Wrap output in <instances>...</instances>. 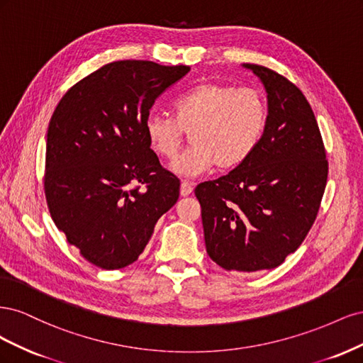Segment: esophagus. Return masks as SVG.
Listing matches in <instances>:
<instances>
[{
    "mask_svg": "<svg viewBox=\"0 0 363 363\" xmlns=\"http://www.w3.org/2000/svg\"><path fill=\"white\" fill-rule=\"evenodd\" d=\"M192 191H194V188H192V184L189 182H182V186H180V195L182 196L191 195Z\"/></svg>",
    "mask_w": 363,
    "mask_h": 363,
    "instance_id": "34e87169",
    "label": "esophagus"
}]
</instances>
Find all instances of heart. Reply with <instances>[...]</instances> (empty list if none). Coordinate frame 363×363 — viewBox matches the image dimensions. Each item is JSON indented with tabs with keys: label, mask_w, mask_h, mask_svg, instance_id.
<instances>
[{
	"label": "heart",
	"mask_w": 363,
	"mask_h": 363,
	"mask_svg": "<svg viewBox=\"0 0 363 363\" xmlns=\"http://www.w3.org/2000/svg\"><path fill=\"white\" fill-rule=\"evenodd\" d=\"M268 123L267 100L251 87L207 82L192 87L174 103V116L152 113L145 119L151 150L172 159L186 135L192 145L175 159L172 168L194 177L207 169H235L260 144Z\"/></svg>",
	"instance_id": "obj_1"
}]
</instances>
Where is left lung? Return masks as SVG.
I'll use <instances>...</instances> for the list:
<instances>
[{
    "mask_svg": "<svg viewBox=\"0 0 363 363\" xmlns=\"http://www.w3.org/2000/svg\"><path fill=\"white\" fill-rule=\"evenodd\" d=\"M252 69L268 92L260 144L240 167L200 183L206 251L227 271L277 268L301 245L325 191L328 162L313 111L286 77Z\"/></svg>",
    "mask_w": 363,
    "mask_h": 363,
    "instance_id": "left-lung-1",
    "label": "left lung"
}]
</instances>
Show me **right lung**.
I'll return each mask as SVG.
<instances>
[{
	"instance_id": "right-lung-1",
	"label": "right lung",
	"mask_w": 363,
	"mask_h": 363,
	"mask_svg": "<svg viewBox=\"0 0 363 363\" xmlns=\"http://www.w3.org/2000/svg\"><path fill=\"white\" fill-rule=\"evenodd\" d=\"M189 71L148 60L107 63L75 83L50 119L43 175L50 213L98 268L136 262L179 200L180 180L150 148L145 119Z\"/></svg>"
}]
</instances>
